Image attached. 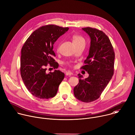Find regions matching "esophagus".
<instances>
[{
  "label": "esophagus",
  "mask_w": 135,
  "mask_h": 135,
  "mask_svg": "<svg viewBox=\"0 0 135 135\" xmlns=\"http://www.w3.org/2000/svg\"><path fill=\"white\" fill-rule=\"evenodd\" d=\"M73 74V73L72 72H70V71H67L66 73V75H72Z\"/></svg>",
  "instance_id": "1"
}]
</instances>
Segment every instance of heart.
<instances>
[{"label":"heart","mask_w":135,"mask_h":135,"mask_svg":"<svg viewBox=\"0 0 135 135\" xmlns=\"http://www.w3.org/2000/svg\"><path fill=\"white\" fill-rule=\"evenodd\" d=\"M71 40L73 41V43L74 44V45L75 46H76L79 44H84L85 43V40L84 38V37H83L82 36L79 35H74L72 36L71 37ZM59 47H60V44L59 43V44L57 45V47H56V50L59 51Z\"/></svg>","instance_id":"1"}]
</instances>
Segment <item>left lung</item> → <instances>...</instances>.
I'll use <instances>...</instances> for the list:
<instances>
[{"label":"left lung","instance_id":"1","mask_svg":"<svg viewBox=\"0 0 135 135\" xmlns=\"http://www.w3.org/2000/svg\"><path fill=\"white\" fill-rule=\"evenodd\" d=\"M90 37L89 55L81 69L89 74L82 79L79 74V83L74 88L75 97L84 103L98 99L114 74L115 53L108 36L102 31L86 27L82 28Z\"/></svg>","mask_w":135,"mask_h":135}]
</instances>
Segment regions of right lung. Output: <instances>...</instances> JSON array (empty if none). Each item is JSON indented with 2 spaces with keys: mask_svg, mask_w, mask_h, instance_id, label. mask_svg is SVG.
<instances>
[{
  "mask_svg": "<svg viewBox=\"0 0 135 135\" xmlns=\"http://www.w3.org/2000/svg\"><path fill=\"white\" fill-rule=\"evenodd\" d=\"M69 28L54 25L40 27L28 37L21 50L20 72L28 91L40 99H49L56 95L65 74L59 70L46 73V67L57 68L53 50V44Z\"/></svg>",
  "mask_w": 135,
  "mask_h": 135,
  "instance_id": "right-lung-1",
  "label": "right lung"
}]
</instances>
